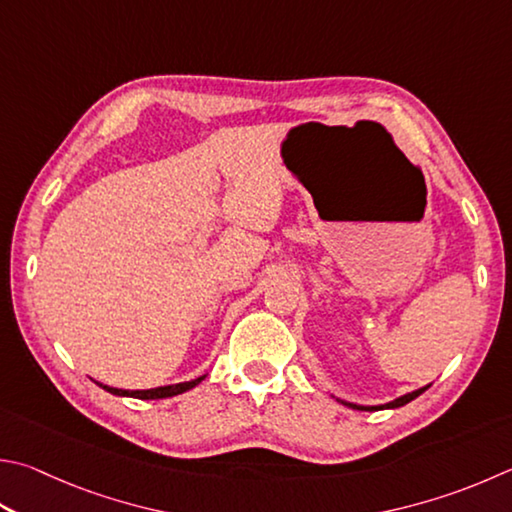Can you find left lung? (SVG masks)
<instances>
[{"label":"left lung","mask_w":512,"mask_h":512,"mask_svg":"<svg viewBox=\"0 0 512 512\" xmlns=\"http://www.w3.org/2000/svg\"><path fill=\"white\" fill-rule=\"evenodd\" d=\"M430 387V385H427ZM427 387H421V389H416V392H410V394H405V396H398L396 401H392V403H385V405H356V403H347V401H338L342 403V405H347V407H351V410H360V412H376V410H394V407H403V405H407L410 401H414L416 396H421Z\"/></svg>","instance_id":"1"}]
</instances>
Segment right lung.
Wrapping results in <instances>:
<instances>
[{"mask_svg": "<svg viewBox=\"0 0 512 512\" xmlns=\"http://www.w3.org/2000/svg\"><path fill=\"white\" fill-rule=\"evenodd\" d=\"M203 378H206V376L188 380V383H176V385H165V387H154V389H118V387H109V385H102V383H96V385L105 389V392L114 394V396H129V398H141V401H156V398H170V396L188 392V389L197 387Z\"/></svg>", "mask_w": 512, "mask_h": 512, "instance_id": "1", "label": "right lung"}]
</instances>
